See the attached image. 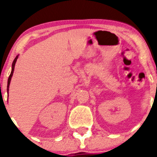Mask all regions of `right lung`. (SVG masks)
<instances>
[{
	"label": "right lung",
	"instance_id": "obj_1",
	"mask_svg": "<svg viewBox=\"0 0 157 157\" xmlns=\"http://www.w3.org/2000/svg\"><path fill=\"white\" fill-rule=\"evenodd\" d=\"M18 56H16V57L15 58V59L13 60L12 62V71H11V74L8 77V86H7V90H8V89H9V85H10V82L11 79H12V75H13V72H14V69H15V65H16V62L18 59Z\"/></svg>",
	"mask_w": 157,
	"mask_h": 157
}]
</instances>
